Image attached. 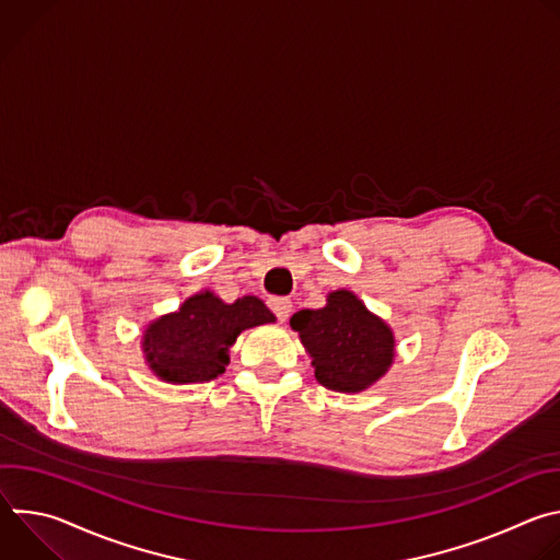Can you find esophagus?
Masks as SVG:
<instances>
[{"label": "esophagus", "instance_id": "esophagus-1", "mask_svg": "<svg viewBox=\"0 0 560 560\" xmlns=\"http://www.w3.org/2000/svg\"><path fill=\"white\" fill-rule=\"evenodd\" d=\"M268 305H270V310L277 314V318H279L281 324L288 322V316H290V312H292V301H290V299L272 296V299L268 301Z\"/></svg>", "mask_w": 560, "mask_h": 560}]
</instances>
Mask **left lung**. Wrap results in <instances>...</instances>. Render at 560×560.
I'll return each mask as SVG.
<instances>
[{"label":"left lung","instance_id":"obj_1","mask_svg":"<svg viewBox=\"0 0 560 560\" xmlns=\"http://www.w3.org/2000/svg\"><path fill=\"white\" fill-rule=\"evenodd\" d=\"M290 326L312 357L314 376L335 392H363L394 361V335L350 290L328 294L318 310H299Z\"/></svg>","mask_w":560,"mask_h":560}]
</instances>
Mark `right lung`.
Returning a JSON list of instances; mask_svg holds the SVG:
<instances>
[{"mask_svg":"<svg viewBox=\"0 0 560 560\" xmlns=\"http://www.w3.org/2000/svg\"><path fill=\"white\" fill-rule=\"evenodd\" d=\"M275 314L257 296L223 303L203 290L143 330L141 348L148 368L168 383H203L225 372L228 350L248 328L272 324Z\"/></svg>","mask_w":560,"mask_h":560,"instance_id":"right-lung-1","label":"right lung"}]
</instances>
